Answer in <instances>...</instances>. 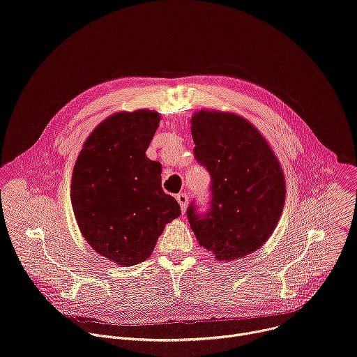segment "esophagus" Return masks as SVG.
<instances>
[{"instance_id": "obj_1", "label": "esophagus", "mask_w": 357, "mask_h": 357, "mask_svg": "<svg viewBox=\"0 0 357 357\" xmlns=\"http://www.w3.org/2000/svg\"><path fill=\"white\" fill-rule=\"evenodd\" d=\"M176 200H178L179 206H181V211H182V213H183V212L186 211V206H188L189 196H188L186 193H179V195H176Z\"/></svg>"}]
</instances>
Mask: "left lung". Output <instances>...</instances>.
<instances>
[{"label": "left lung", "instance_id": "1", "mask_svg": "<svg viewBox=\"0 0 357 357\" xmlns=\"http://www.w3.org/2000/svg\"><path fill=\"white\" fill-rule=\"evenodd\" d=\"M190 131L196 161L212 178L209 211L190 203L188 220L197 243L219 261L257 251L273 234L285 203V179L271 146L248 120L200 110Z\"/></svg>", "mask_w": 357, "mask_h": 357}]
</instances>
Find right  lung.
Masks as SVG:
<instances>
[{
    "label": "right lung",
    "mask_w": 357,
    "mask_h": 357,
    "mask_svg": "<svg viewBox=\"0 0 357 357\" xmlns=\"http://www.w3.org/2000/svg\"><path fill=\"white\" fill-rule=\"evenodd\" d=\"M146 109L101 121L76 160L70 197L79 229L100 256L119 266L146 260L165 225L181 215L161 186V164L145 151L160 126Z\"/></svg>",
    "instance_id": "right-lung-1"
}]
</instances>
